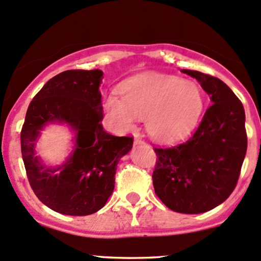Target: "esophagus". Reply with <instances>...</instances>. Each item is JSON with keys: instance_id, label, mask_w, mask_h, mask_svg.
<instances>
[{"instance_id": "esophagus-1", "label": "esophagus", "mask_w": 261, "mask_h": 261, "mask_svg": "<svg viewBox=\"0 0 261 261\" xmlns=\"http://www.w3.org/2000/svg\"><path fill=\"white\" fill-rule=\"evenodd\" d=\"M135 145H145V142L142 141L141 139H139V137H136V139H135Z\"/></svg>"}]
</instances>
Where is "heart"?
Returning <instances> with one entry per match:
<instances>
[{
  "instance_id": "b5f03b06",
  "label": "heart",
  "mask_w": 261,
  "mask_h": 261,
  "mask_svg": "<svg viewBox=\"0 0 261 261\" xmlns=\"http://www.w3.org/2000/svg\"><path fill=\"white\" fill-rule=\"evenodd\" d=\"M122 99L109 95L105 111L117 128L128 131L145 119L146 133L157 141L187 135L204 110V95L196 83L165 74H144L121 89Z\"/></svg>"
}]
</instances>
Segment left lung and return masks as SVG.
I'll return each instance as SVG.
<instances>
[{"label":"left lung","mask_w":261,"mask_h":261,"mask_svg":"<svg viewBox=\"0 0 261 261\" xmlns=\"http://www.w3.org/2000/svg\"><path fill=\"white\" fill-rule=\"evenodd\" d=\"M182 73L198 80L212 105L186 141L154 148V193L170 210L199 214L222 204L236 188L247 153L245 111L222 80L197 70Z\"/></svg>","instance_id":"8db88e82"}]
</instances>
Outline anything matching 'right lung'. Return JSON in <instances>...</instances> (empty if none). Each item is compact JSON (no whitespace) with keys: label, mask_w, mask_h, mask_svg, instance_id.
Here are the masks:
<instances>
[{"label":"right lung","mask_w":261,"mask_h":261,"mask_svg":"<svg viewBox=\"0 0 261 261\" xmlns=\"http://www.w3.org/2000/svg\"><path fill=\"white\" fill-rule=\"evenodd\" d=\"M102 71L67 70L48 80L28 107L21 150L31 187L48 208L65 216H89L107 204L115 187L120 159L133 148V137L102 128ZM64 123L73 133V148L58 166H48L35 152L41 130Z\"/></svg>","instance_id":"right-lung-1"}]
</instances>
